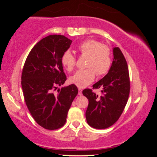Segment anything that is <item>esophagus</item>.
Wrapping results in <instances>:
<instances>
[{
    "instance_id": "1",
    "label": "esophagus",
    "mask_w": 157,
    "mask_h": 157,
    "mask_svg": "<svg viewBox=\"0 0 157 157\" xmlns=\"http://www.w3.org/2000/svg\"><path fill=\"white\" fill-rule=\"evenodd\" d=\"M78 91H79L78 94L80 95V96H81V95H82V89H78Z\"/></svg>"
}]
</instances>
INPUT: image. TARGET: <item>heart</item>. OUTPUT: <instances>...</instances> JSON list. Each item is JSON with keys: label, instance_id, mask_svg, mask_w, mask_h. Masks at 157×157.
I'll return each instance as SVG.
<instances>
[{"label": "heart", "instance_id": "obj_1", "mask_svg": "<svg viewBox=\"0 0 157 157\" xmlns=\"http://www.w3.org/2000/svg\"><path fill=\"white\" fill-rule=\"evenodd\" d=\"M80 56L87 57L84 70H79L70 77L71 83L79 88H84L93 82L95 75L103 77L110 71L112 65L111 52L108 46L99 41L89 39L82 41L77 46ZM61 63L68 71H73L77 63L75 56L66 51L61 57Z\"/></svg>", "mask_w": 157, "mask_h": 157}]
</instances>
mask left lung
Listing matches in <instances>:
<instances>
[{
	"label": "left lung",
	"instance_id": "left-lung-1",
	"mask_svg": "<svg viewBox=\"0 0 157 157\" xmlns=\"http://www.w3.org/2000/svg\"><path fill=\"white\" fill-rule=\"evenodd\" d=\"M101 89L98 96L86 89L82 94L89 100L86 112L88 124L97 129L113 125L123 112L130 93L128 67L120 48H113V60L109 73L93 85V89Z\"/></svg>",
	"mask_w": 157,
	"mask_h": 157
}]
</instances>
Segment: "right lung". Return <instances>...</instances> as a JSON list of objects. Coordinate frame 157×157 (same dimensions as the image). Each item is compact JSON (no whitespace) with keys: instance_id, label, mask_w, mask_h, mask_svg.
<instances>
[{"instance_id":"obj_1","label":"right lung","mask_w":157,"mask_h":157,"mask_svg":"<svg viewBox=\"0 0 157 157\" xmlns=\"http://www.w3.org/2000/svg\"><path fill=\"white\" fill-rule=\"evenodd\" d=\"M71 42L60 35L44 37L32 48L23 68L21 86L26 106L36 122L47 130L65 125L68 110L78 94L75 84L55 92L67 79L61 57Z\"/></svg>"}]
</instances>
